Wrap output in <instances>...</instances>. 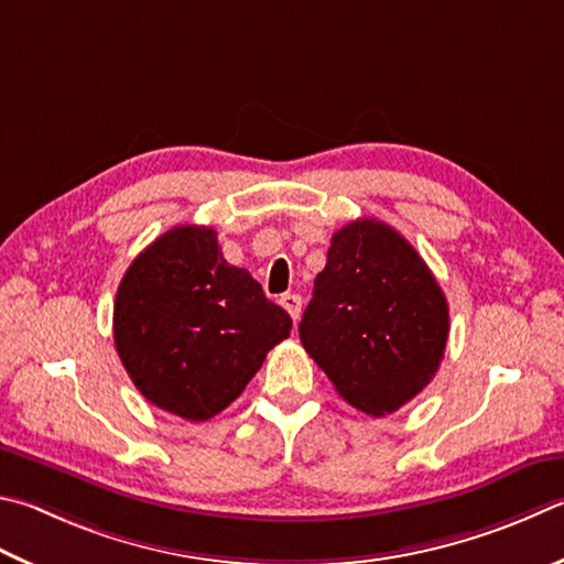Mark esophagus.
I'll use <instances>...</instances> for the list:
<instances>
[{
    "instance_id": "1",
    "label": "esophagus",
    "mask_w": 564,
    "mask_h": 564,
    "mask_svg": "<svg viewBox=\"0 0 564 564\" xmlns=\"http://www.w3.org/2000/svg\"><path fill=\"white\" fill-rule=\"evenodd\" d=\"M281 305H283L285 311H289V315L293 317V321H299V317H301V305H303L301 295L285 293V295H281Z\"/></svg>"
}]
</instances>
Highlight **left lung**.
<instances>
[{"label": "left lung", "mask_w": 564, "mask_h": 564, "mask_svg": "<svg viewBox=\"0 0 564 564\" xmlns=\"http://www.w3.org/2000/svg\"><path fill=\"white\" fill-rule=\"evenodd\" d=\"M301 343L347 404L384 416L432 382L448 340V303L422 256L377 219L337 229Z\"/></svg>", "instance_id": "8db88e82"}]
</instances>
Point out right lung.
Here are the masks:
<instances>
[{
    "mask_svg": "<svg viewBox=\"0 0 564 564\" xmlns=\"http://www.w3.org/2000/svg\"><path fill=\"white\" fill-rule=\"evenodd\" d=\"M291 325L247 269L227 263L217 231L194 224L152 241L112 305V337L132 384L187 422L227 409Z\"/></svg>",
    "mask_w": 564,
    "mask_h": 564,
    "instance_id": "obj_1",
    "label": "right lung"
}]
</instances>
